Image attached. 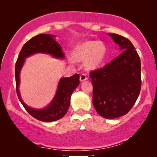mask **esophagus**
I'll return each mask as SVG.
<instances>
[{
	"mask_svg": "<svg viewBox=\"0 0 157 157\" xmlns=\"http://www.w3.org/2000/svg\"><path fill=\"white\" fill-rule=\"evenodd\" d=\"M86 79H87V76H86V74H83L80 76V81H81V82H82V81H86Z\"/></svg>",
	"mask_w": 157,
	"mask_h": 157,
	"instance_id": "1",
	"label": "esophagus"
}]
</instances>
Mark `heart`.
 Masks as SVG:
<instances>
[{"label": "heart", "instance_id": "obj_1", "mask_svg": "<svg viewBox=\"0 0 157 157\" xmlns=\"http://www.w3.org/2000/svg\"><path fill=\"white\" fill-rule=\"evenodd\" d=\"M106 47L98 40H89L81 43L75 48L74 59L77 61H84L89 69H94L99 66L106 57Z\"/></svg>", "mask_w": 157, "mask_h": 157}]
</instances>
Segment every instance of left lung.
Listing matches in <instances>:
<instances>
[{
  "mask_svg": "<svg viewBox=\"0 0 157 157\" xmlns=\"http://www.w3.org/2000/svg\"><path fill=\"white\" fill-rule=\"evenodd\" d=\"M122 52L104 67L90 73L93 104L98 114L116 119L127 113L136 101L141 86V61L132 42L109 33Z\"/></svg>",
  "mask_w": 157,
  "mask_h": 157,
  "instance_id": "1",
  "label": "left lung"
}]
</instances>
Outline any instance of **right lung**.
<instances>
[{
  "label": "right lung",
  "instance_id": "add662e5",
  "mask_svg": "<svg viewBox=\"0 0 157 157\" xmlns=\"http://www.w3.org/2000/svg\"><path fill=\"white\" fill-rule=\"evenodd\" d=\"M56 36L49 34H39L34 36L23 45L15 68L16 92L20 101L30 115L41 121H57L67 113L70 106V100L73 92L79 85V75L78 74L71 77L60 79L54 98L50 104L44 109H33L25 104L21 97L19 92L20 73L25 59L35 53L50 54L56 59H63L65 55L62 51L61 46L55 39Z\"/></svg>",
  "mask_w": 157,
  "mask_h": 157
}]
</instances>
